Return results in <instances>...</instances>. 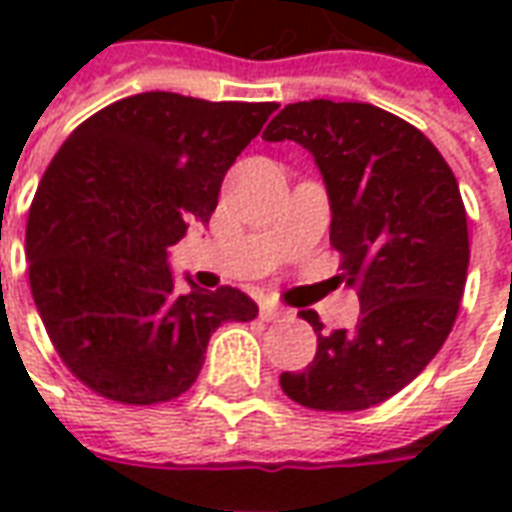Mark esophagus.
Here are the masks:
<instances>
[{
  "instance_id": "1",
  "label": "esophagus",
  "mask_w": 512,
  "mask_h": 512,
  "mask_svg": "<svg viewBox=\"0 0 512 512\" xmlns=\"http://www.w3.org/2000/svg\"><path fill=\"white\" fill-rule=\"evenodd\" d=\"M260 318L263 321H285V318H290V312L277 307V304H263L260 307Z\"/></svg>"
}]
</instances>
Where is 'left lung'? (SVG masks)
<instances>
[{
    "label": "left lung",
    "mask_w": 512,
    "mask_h": 512,
    "mask_svg": "<svg viewBox=\"0 0 512 512\" xmlns=\"http://www.w3.org/2000/svg\"><path fill=\"white\" fill-rule=\"evenodd\" d=\"M266 142H299L321 169L332 246L359 290L356 326L318 334L307 370L282 373V392L315 411L378 406L428 367L461 307L469 230L458 180L428 136L373 104L326 98L288 104Z\"/></svg>",
    "instance_id": "obj_1"
}]
</instances>
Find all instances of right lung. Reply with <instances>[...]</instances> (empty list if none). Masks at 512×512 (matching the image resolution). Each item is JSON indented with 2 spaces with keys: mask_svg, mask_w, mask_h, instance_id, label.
<instances>
[{
  "mask_svg": "<svg viewBox=\"0 0 512 512\" xmlns=\"http://www.w3.org/2000/svg\"><path fill=\"white\" fill-rule=\"evenodd\" d=\"M274 109L139 93L62 142L29 208V288L60 359L101 397L183 395L211 334L257 318L227 285L175 293L167 249L211 219L227 169Z\"/></svg>",
  "mask_w": 512,
  "mask_h": 512,
  "instance_id": "right-lung-1",
  "label": "right lung"
}]
</instances>
